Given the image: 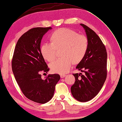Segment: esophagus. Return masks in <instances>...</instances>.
<instances>
[{"mask_svg": "<svg viewBox=\"0 0 122 122\" xmlns=\"http://www.w3.org/2000/svg\"><path fill=\"white\" fill-rule=\"evenodd\" d=\"M60 76H61V78H64V77L66 76V75H65V74H61Z\"/></svg>", "mask_w": 122, "mask_h": 122, "instance_id": "esophagus-1", "label": "esophagus"}]
</instances>
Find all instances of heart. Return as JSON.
<instances>
[{
  "label": "heart",
  "instance_id": "1",
  "mask_svg": "<svg viewBox=\"0 0 122 122\" xmlns=\"http://www.w3.org/2000/svg\"><path fill=\"white\" fill-rule=\"evenodd\" d=\"M52 42L44 43L41 49L44 58L52 61L56 58L57 50H61V58L50 64V68L54 73H66L69 71L73 62L78 63L84 58L88 46L87 37L78 34L72 29L59 28L51 36Z\"/></svg>",
  "mask_w": 122,
  "mask_h": 122
}]
</instances>
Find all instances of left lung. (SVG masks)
I'll return each mask as SVG.
<instances>
[{
  "label": "left lung",
  "instance_id": "obj_1",
  "mask_svg": "<svg viewBox=\"0 0 122 122\" xmlns=\"http://www.w3.org/2000/svg\"><path fill=\"white\" fill-rule=\"evenodd\" d=\"M88 41L86 53L76 68L81 73H73L75 83L71 87L73 97L81 102L90 101L98 94L107 75V53L106 47L96 32L81 24Z\"/></svg>",
  "mask_w": 122,
  "mask_h": 122
}]
</instances>
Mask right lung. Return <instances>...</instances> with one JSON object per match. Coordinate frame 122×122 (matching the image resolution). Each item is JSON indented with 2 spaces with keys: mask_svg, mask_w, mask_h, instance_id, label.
Instances as JSON below:
<instances>
[{
  "mask_svg": "<svg viewBox=\"0 0 122 122\" xmlns=\"http://www.w3.org/2000/svg\"><path fill=\"white\" fill-rule=\"evenodd\" d=\"M51 27H36L20 37L16 44L12 59V69L23 94L34 102L45 103L52 99L55 85L60 79L58 74L41 78V72L49 71L40 50L43 35Z\"/></svg>",
  "mask_w": 122,
  "mask_h": 122,
  "instance_id": "obj_1",
  "label": "right lung"
}]
</instances>
